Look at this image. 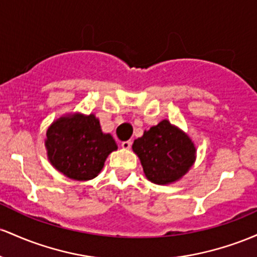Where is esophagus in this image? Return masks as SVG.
<instances>
[{"mask_svg": "<svg viewBox=\"0 0 257 257\" xmlns=\"http://www.w3.org/2000/svg\"><path fill=\"white\" fill-rule=\"evenodd\" d=\"M131 146H132L131 141H125V142L121 143V147H122L123 149H130L131 148Z\"/></svg>", "mask_w": 257, "mask_h": 257, "instance_id": "esophagus-1", "label": "esophagus"}]
</instances>
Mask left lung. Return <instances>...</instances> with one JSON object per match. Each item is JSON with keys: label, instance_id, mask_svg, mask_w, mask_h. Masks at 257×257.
Listing matches in <instances>:
<instances>
[{"label": "left lung", "instance_id": "1", "mask_svg": "<svg viewBox=\"0 0 257 257\" xmlns=\"http://www.w3.org/2000/svg\"><path fill=\"white\" fill-rule=\"evenodd\" d=\"M132 149L140 158L146 177L155 184L182 178L195 161L194 143L182 130L163 120L135 140Z\"/></svg>", "mask_w": 257, "mask_h": 257}]
</instances>
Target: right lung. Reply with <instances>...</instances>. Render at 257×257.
<instances>
[{
    "mask_svg": "<svg viewBox=\"0 0 257 257\" xmlns=\"http://www.w3.org/2000/svg\"><path fill=\"white\" fill-rule=\"evenodd\" d=\"M47 157L66 177L88 181L97 177L105 159L117 146L110 134H103L93 114H68L52 122L46 132Z\"/></svg>",
    "mask_w": 257,
    "mask_h": 257,
    "instance_id": "obj_1",
    "label": "right lung"
}]
</instances>
